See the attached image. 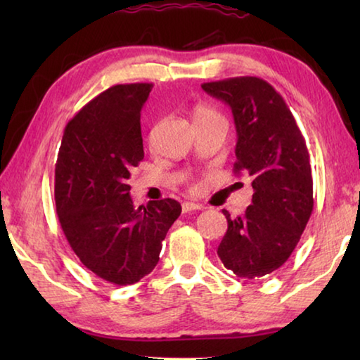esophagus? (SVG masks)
Here are the masks:
<instances>
[{
    "mask_svg": "<svg viewBox=\"0 0 360 360\" xmlns=\"http://www.w3.org/2000/svg\"><path fill=\"white\" fill-rule=\"evenodd\" d=\"M197 210H203V206L198 203H192V202L182 203V212H191V211H197Z\"/></svg>",
    "mask_w": 360,
    "mask_h": 360,
    "instance_id": "esophagus-1",
    "label": "esophagus"
}]
</instances>
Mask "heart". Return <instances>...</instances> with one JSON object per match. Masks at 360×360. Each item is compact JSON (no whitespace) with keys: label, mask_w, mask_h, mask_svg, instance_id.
Masks as SVG:
<instances>
[{"label":"heart","mask_w":360,"mask_h":360,"mask_svg":"<svg viewBox=\"0 0 360 360\" xmlns=\"http://www.w3.org/2000/svg\"><path fill=\"white\" fill-rule=\"evenodd\" d=\"M217 117H221V115H219L214 109H211L208 106H197L193 109L195 124L202 120H210V119H217Z\"/></svg>","instance_id":"heart-1"}]
</instances>
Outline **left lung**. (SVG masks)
Segmentation results:
<instances>
[{
    "mask_svg": "<svg viewBox=\"0 0 360 360\" xmlns=\"http://www.w3.org/2000/svg\"><path fill=\"white\" fill-rule=\"evenodd\" d=\"M229 105L236 129L235 173L252 178V205L227 217L217 254L240 278H262L290 257L313 211L309 154L300 129L279 95L260 77L245 76L202 85Z\"/></svg>",
    "mask_w": 360,
    "mask_h": 360,
    "instance_id": "1",
    "label": "left lung"
}]
</instances>
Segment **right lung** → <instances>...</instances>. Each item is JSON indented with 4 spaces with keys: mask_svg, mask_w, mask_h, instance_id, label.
Wrapping results in <instances>:
<instances>
[{
    "mask_svg": "<svg viewBox=\"0 0 360 360\" xmlns=\"http://www.w3.org/2000/svg\"><path fill=\"white\" fill-rule=\"evenodd\" d=\"M152 84H119L89 101L68 125L56 165V208L79 260L115 285L154 270L181 214L172 198L135 208L130 169L144 158L141 109Z\"/></svg>",
    "mask_w": 360,
    "mask_h": 360,
    "instance_id": "right-lung-1",
    "label": "right lung"
}]
</instances>
